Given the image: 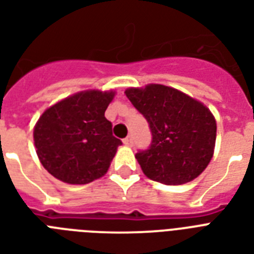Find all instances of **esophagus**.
<instances>
[{
	"label": "esophagus",
	"instance_id": "34e87169",
	"mask_svg": "<svg viewBox=\"0 0 254 254\" xmlns=\"http://www.w3.org/2000/svg\"><path fill=\"white\" fill-rule=\"evenodd\" d=\"M124 145H125V146H131V145H133V137H131V135H127V138H124Z\"/></svg>",
	"mask_w": 254,
	"mask_h": 254
}]
</instances>
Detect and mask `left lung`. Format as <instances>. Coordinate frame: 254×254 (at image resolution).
<instances>
[{
	"label": "left lung",
	"instance_id": "left-lung-1",
	"mask_svg": "<svg viewBox=\"0 0 254 254\" xmlns=\"http://www.w3.org/2000/svg\"><path fill=\"white\" fill-rule=\"evenodd\" d=\"M125 95L149 123L151 143L135 154L143 174L165 185H183L208 166L216 121L208 108L175 88L149 84Z\"/></svg>",
	"mask_w": 254,
	"mask_h": 254
}]
</instances>
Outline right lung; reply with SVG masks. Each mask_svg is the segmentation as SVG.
<instances>
[{"label":"right lung","instance_id":"obj_1","mask_svg":"<svg viewBox=\"0 0 254 254\" xmlns=\"http://www.w3.org/2000/svg\"><path fill=\"white\" fill-rule=\"evenodd\" d=\"M113 97V91L89 89L43 112L34 127V143L51 175L69 185H87L107 173L123 143L104 116Z\"/></svg>","mask_w":254,"mask_h":254}]
</instances>
